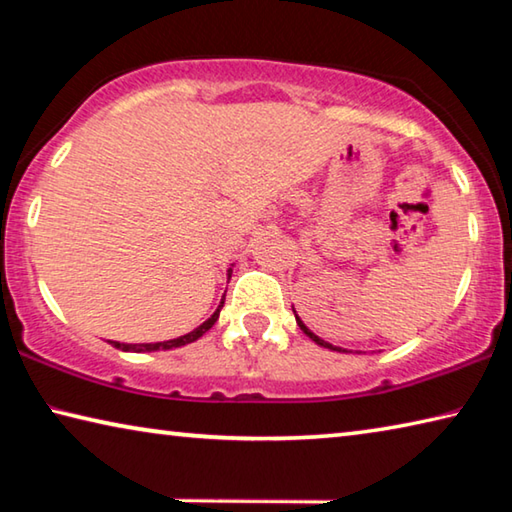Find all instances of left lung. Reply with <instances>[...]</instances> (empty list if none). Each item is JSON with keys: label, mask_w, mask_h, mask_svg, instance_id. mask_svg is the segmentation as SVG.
Returning <instances> with one entry per match:
<instances>
[{"label": "left lung", "mask_w": 512, "mask_h": 512, "mask_svg": "<svg viewBox=\"0 0 512 512\" xmlns=\"http://www.w3.org/2000/svg\"><path fill=\"white\" fill-rule=\"evenodd\" d=\"M296 320H298V327L302 329V332H305V334L309 336V339H311V341H316L318 345H323V348H329V350H336V352H341L339 348H334V345H332V343H327V341H323V339H318V336H316L314 332H309V329L305 327V323H302V320H300L298 316H296Z\"/></svg>", "instance_id": "left-lung-1"}]
</instances>
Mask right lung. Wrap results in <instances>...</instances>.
Wrapping results in <instances>:
<instances>
[{"label":"right lung","mask_w":512,"mask_h":512,"mask_svg":"<svg viewBox=\"0 0 512 512\" xmlns=\"http://www.w3.org/2000/svg\"><path fill=\"white\" fill-rule=\"evenodd\" d=\"M223 307V302L219 305V309L214 311V314L205 320L203 325H198L194 332H189L185 336H178V339H171V341H162V343H117V341H108L115 345V348L124 350V352H155V350H171V348H180V345H187V343H194L196 339H201V336L210 329L216 318H219V311Z\"/></svg>","instance_id":"right-lung-1"}]
</instances>
